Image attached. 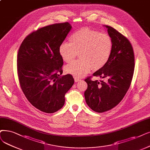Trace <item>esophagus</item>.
I'll return each mask as SVG.
<instances>
[{"label":"esophagus","mask_w":150,"mask_h":150,"mask_svg":"<svg viewBox=\"0 0 150 150\" xmlns=\"http://www.w3.org/2000/svg\"><path fill=\"white\" fill-rule=\"evenodd\" d=\"M74 81H75L76 82H77L81 81V79H80L79 78H78V77H74Z\"/></svg>","instance_id":"1"}]
</instances>
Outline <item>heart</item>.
<instances>
[{
	"label": "heart",
	"mask_w": 150,
	"mask_h": 150,
	"mask_svg": "<svg viewBox=\"0 0 150 150\" xmlns=\"http://www.w3.org/2000/svg\"><path fill=\"white\" fill-rule=\"evenodd\" d=\"M69 43L63 42L59 47V53L63 60L71 63L79 53L80 60L65 67L67 73L81 77L92 69L102 68L108 62L113 49V41L109 34L82 28L72 34Z\"/></svg>",
	"instance_id": "1"
}]
</instances>
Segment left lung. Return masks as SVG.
Segmentation results:
<instances>
[{"label":"left lung","mask_w":150,"mask_h":150,"mask_svg":"<svg viewBox=\"0 0 150 150\" xmlns=\"http://www.w3.org/2000/svg\"><path fill=\"white\" fill-rule=\"evenodd\" d=\"M105 27L113 41L112 52L105 67L93 76L106 80L92 81L91 76L84 80L87 83L86 101L97 112L110 110L121 102L130 87L135 68L134 53L130 41L115 29Z\"/></svg>","instance_id":"left-lung-1"}]
</instances>
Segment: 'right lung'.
Returning a JSON list of instances; mask_svg holds the SVG:
<instances>
[{"label": "right lung", "mask_w": 150, "mask_h": 150, "mask_svg": "<svg viewBox=\"0 0 150 150\" xmlns=\"http://www.w3.org/2000/svg\"><path fill=\"white\" fill-rule=\"evenodd\" d=\"M68 22L41 28L23 40L17 57L18 76L25 97L39 110L53 113L63 106L74 82L63 73L59 47L71 29Z\"/></svg>", "instance_id": "obj_1"}]
</instances>
